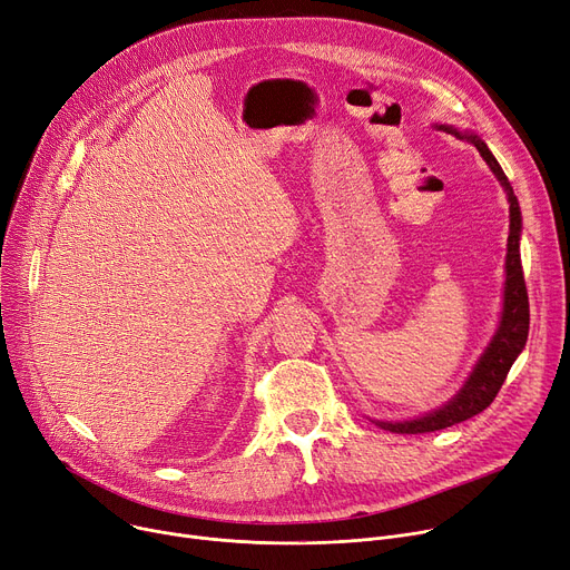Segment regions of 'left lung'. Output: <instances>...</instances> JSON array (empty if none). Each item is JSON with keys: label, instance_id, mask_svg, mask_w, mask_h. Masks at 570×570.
<instances>
[{"label": "left lung", "instance_id": "1", "mask_svg": "<svg viewBox=\"0 0 570 570\" xmlns=\"http://www.w3.org/2000/svg\"><path fill=\"white\" fill-rule=\"evenodd\" d=\"M455 132V130H451ZM460 136V132H458ZM466 142L474 145L485 163L490 165V170L499 179V184L504 186L509 195V212H511V232H509V253H507V287H504V313H501V324L494 333V338L481 361L476 363L474 373L470 380L464 382L460 393L451 400L449 405L442 410L425 414L421 419L412 421H400V423H384L377 421L380 428L397 432V434H419V432H434V430H444L449 425L462 423L466 419H472L481 414L485 407H490L492 400L497 397L501 384H504L513 361L522 352L527 343V333H529V296H527V285H524V274H522V262H520V207H518V197L513 195V186L509 177L501 170V165L492 156V151L485 147V142L479 136H462Z\"/></svg>", "mask_w": 570, "mask_h": 570}]
</instances>
